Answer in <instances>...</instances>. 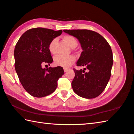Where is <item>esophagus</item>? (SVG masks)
Listing matches in <instances>:
<instances>
[{"instance_id":"1","label":"esophagus","mask_w":134,"mask_h":134,"mask_svg":"<svg viewBox=\"0 0 134 134\" xmlns=\"http://www.w3.org/2000/svg\"><path fill=\"white\" fill-rule=\"evenodd\" d=\"M68 70H69V69H64V71L65 72H67Z\"/></svg>"}]
</instances>
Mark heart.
I'll use <instances>...</instances> for the list:
<instances>
[{"label": "heart", "instance_id": "obj_1", "mask_svg": "<svg viewBox=\"0 0 134 134\" xmlns=\"http://www.w3.org/2000/svg\"><path fill=\"white\" fill-rule=\"evenodd\" d=\"M64 40L66 42V43L72 48H74L78 45V42L74 36L71 35H66L64 36ZM57 43V39L54 38L52 39L51 42L49 43L48 46V49L51 54H54L56 53V45ZM75 61V57L73 56H56L54 58L53 63L54 65L56 67H61L64 69L70 67Z\"/></svg>", "mask_w": 134, "mask_h": 134}]
</instances>
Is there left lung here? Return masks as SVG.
<instances>
[{
    "label": "left lung",
    "mask_w": 134,
    "mask_h": 134,
    "mask_svg": "<svg viewBox=\"0 0 134 134\" xmlns=\"http://www.w3.org/2000/svg\"><path fill=\"white\" fill-rule=\"evenodd\" d=\"M64 32L77 38L82 52L77 66H85L84 70L74 69L75 77L71 85L74 92L86 99L96 98L103 92L111 76L113 58L111 47L100 34L88 30H64Z\"/></svg>",
    "instance_id": "1"
}]
</instances>
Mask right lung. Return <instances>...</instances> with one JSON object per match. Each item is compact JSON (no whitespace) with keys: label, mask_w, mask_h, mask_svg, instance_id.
<instances>
[{"label":"right lung","mask_w":134,"mask_h":134,"mask_svg":"<svg viewBox=\"0 0 134 134\" xmlns=\"http://www.w3.org/2000/svg\"><path fill=\"white\" fill-rule=\"evenodd\" d=\"M62 32L43 28L30 29L23 34L15 45V71L24 88L31 96L42 98L52 93L57 81L64 74L61 67L42 68V65L53 62L49 44Z\"/></svg>","instance_id":"obj_1"}]
</instances>
